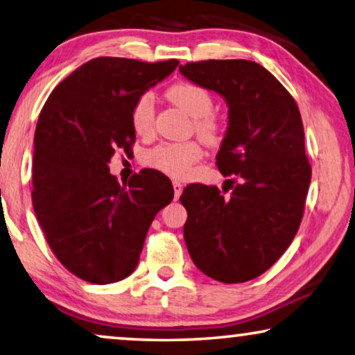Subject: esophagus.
<instances>
[{"mask_svg": "<svg viewBox=\"0 0 355 355\" xmlns=\"http://www.w3.org/2000/svg\"><path fill=\"white\" fill-rule=\"evenodd\" d=\"M173 187H174V198H179L181 197V193H182V189H184V186L179 181H173Z\"/></svg>", "mask_w": 355, "mask_h": 355, "instance_id": "1", "label": "esophagus"}]
</instances>
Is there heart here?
Segmentation results:
<instances>
[{
    "instance_id": "obj_1",
    "label": "heart",
    "mask_w": 355,
    "mask_h": 355,
    "mask_svg": "<svg viewBox=\"0 0 355 355\" xmlns=\"http://www.w3.org/2000/svg\"><path fill=\"white\" fill-rule=\"evenodd\" d=\"M168 97L193 120L195 132L202 139H218L219 125L211 115L214 102L209 92L193 83H178L168 89ZM131 126L137 136L150 137L155 128V97L142 92L131 107ZM203 155L198 142H163L147 152L146 163L173 178H187L192 166Z\"/></svg>"
}]
</instances>
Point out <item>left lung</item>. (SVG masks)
<instances>
[{"mask_svg": "<svg viewBox=\"0 0 355 355\" xmlns=\"http://www.w3.org/2000/svg\"><path fill=\"white\" fill-rule=\"evenodd\" d=\"M179 70L229 105L216 166L232 178L225 181L232 192L224 197L216 186L190 184L179 198L187 209L190 258L223 284L253 280L285 253L304 214L312 168L300 109L285 86L253 60H200Z\"/></svg>", "mask_w": 355, "mask_h": 355, "instance_id": "left-lung-1", "label": "left lung"}]
</instances>
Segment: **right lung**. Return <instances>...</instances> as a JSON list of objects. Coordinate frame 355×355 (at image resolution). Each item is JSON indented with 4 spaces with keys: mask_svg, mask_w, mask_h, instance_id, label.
<instances>
[{
    "mask_svg": "<svg viewBox=\"0 0 355 355\" xmlns=\"http://www.w3.org/2000/svg\"><path fill=\"white\" fill-rule=\"evenodd\" d=\"M179 60L96 58L55 86L35 131L32 202L49 248L67 270L89 284L125 279L173 184L142 169L118 184L107 163L132 152L131 107L173 73Z\"/></svg>",
    "mask_w": 355,
    "mask_h": 355,
    "instance_id": "right-lung-1",
    "label": "right lung"
}]
</instances>
